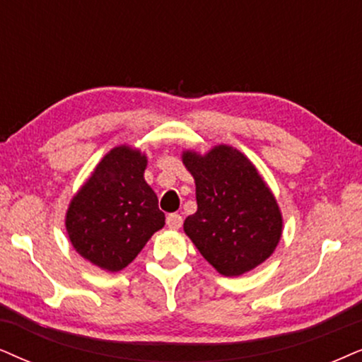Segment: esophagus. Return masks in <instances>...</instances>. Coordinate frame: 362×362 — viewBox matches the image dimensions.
Masks as SVG:
<instances>
[{"label": "esophagus", "mask_w": 362, "mask_h": 362, "mask_svg": "<svg viewBox=\"0 0 362 362\" xmlns=\"http://www.w3.org/2000/svg\"><path fill=\"white\" fill-rule=\"evenodd\" d=\"M182 215L180 214H168L167 215V226L172 230H177V228L182 227Z\"/></svg>", "instance_id": "1"}]
</instances>
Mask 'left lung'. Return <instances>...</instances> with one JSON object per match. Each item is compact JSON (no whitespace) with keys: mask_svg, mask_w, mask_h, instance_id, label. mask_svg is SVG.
Wrapping results in <instances>:
<instances>
[{"mask_svg":"<svg viewBox=\"0 0 362 362\" xmlns=\"http://www.w3.org/2000/svg\"><path fill=\"white\" fill-rule=\"evenodd\" d=\"M182 158L197 195V212L185 218L184 230L200 254L227 277L262 264L281 239L282 217L255 167L227 145Z\"/></svg>","mask_w":362,"mask_h":362,"instance_id":"left-lung-1","label":"left lung"}]
</instances>
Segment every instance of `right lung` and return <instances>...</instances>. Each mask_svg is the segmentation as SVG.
Segmentation results:
<instances>
[{
  "mask_svg": "<svg viewBox=\"0 0 362 362\" xmlns=\"http://www.w3.org/2000/svg\"><path fill=\"white\" fill-rule=\"evenodd\" d=\"M147 158L130 147L113 148L73 197L66 230L81 257L117 272L134 260L165 214L144 178Z\"/></svg>",
  "mask_w": 362,
  "mask_h": 362,
  "instance_id": "obj_1",
  "label": "right lung"
}]
</instances>
